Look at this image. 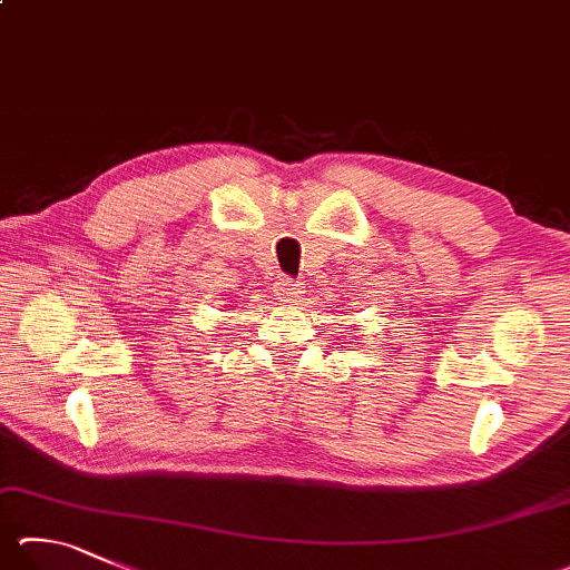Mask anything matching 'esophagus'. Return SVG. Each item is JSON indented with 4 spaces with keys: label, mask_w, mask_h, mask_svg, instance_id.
Wrapping results in <instances>:
<instances>
[{
    "label": "esophagus",
    "mask_w": 570,
    "mask_h": 570,
    "mask_svg": "<svg viewBox=\"0 0 570 570\" xmlns=\"http://www.w3.org/2000/svg\"><path fill=\"white\" fill-rule=\"evenodd\" d=\"M276 296L282 298V302H296V298H302L304 296V284H298V282H294V278H278V284H276Z\"/></svg>",
    "instance_id": "esophagus-1"
}]
</instances>
